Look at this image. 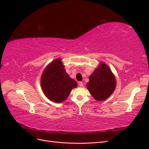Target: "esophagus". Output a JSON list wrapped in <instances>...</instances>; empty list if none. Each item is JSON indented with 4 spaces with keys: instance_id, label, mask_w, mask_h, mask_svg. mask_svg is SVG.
I'll return each instance as SVG.
<instances>
[{
    "instance_id": "1",
    "label": "esophagus",
    "mask_w": 149,
    "mask_h": 149,
    "mask_svg": "<svg viewBox=\"0 0 149 149\" xmlns=\"http://www.w3.org/2000/svg\"><path fill=\"white\" fill-rule=\"evenodd\" d=\"M79 86H80V87H84V84H83V82H79Z\"/></svg>"
}]
</instances>
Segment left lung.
Listing matches in <instances>:
<instances>
[{
  "instance_id": "left-lung-1",
  "label": "left lung",
  "mask_w": 149,
  "mask_h": 149,
  "mask_svg": "<svg viewBox=\"0 0 149 149\" xmlns=\"http://www.w3.org/2000/svg\"><path fill=\"white\" fill-rule=\"evenodd\" d=\"M116 84V77L110 67L100 62L89 77L86 87L96 100L104 101L112 94Z\"/></svg>"
}]
</instances>
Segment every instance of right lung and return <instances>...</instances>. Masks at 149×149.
<instances>
[{"mask_svg":"<svg viewBox=\"0 0 149 149\" xmlns=\"http://www.w3.org/2000/svg\"><path fill=\"white\" fill-rule=\"evenodd\" d=\"M42 92L47 98L56 103L65 101L77 82L67 74L62 59L58 58L45 68L40 79Z\"/></svg>","mask_w":149,"mask_h":149,"instance_id":"obj_1","label":"right lung"}]
</instances>
